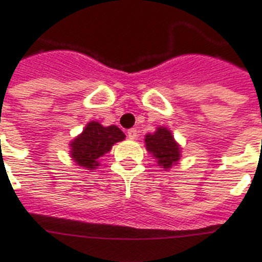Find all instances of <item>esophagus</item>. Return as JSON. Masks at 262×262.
<instances>
[{
  "label": "esophagus",
  "mask_w": 262,
  "mask_h": 262,
  "mask_svg": "<svg viewBox=\"0 0 262 262\" xmlns=\"http://www.w3.org/2000/svg\"><path fill=\"white\" fill-rule=\"evenodd\" d=\"M127 137H129L130 140L137 139V130H136L135 127H132V129H129V130H127Z\"/></svg>",
  "instance_id": "obj_1"
}]
</instances>
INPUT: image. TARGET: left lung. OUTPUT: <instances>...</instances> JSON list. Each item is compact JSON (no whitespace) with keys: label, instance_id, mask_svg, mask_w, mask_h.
I'll return each mask as SVG.
<instances>
[{"label":"left lung","instance_id":"left-lung-1","mask_svg":"<svg viewBox=\"0 0 262 262\" xmlns=\"http://www.w3.org/2000/svg\"><path fill=\"white\" fill-rule=\"evenodd\" d=\"M145 145L163 168H170L179 160V145L166 127H158L154 135L145 136Z\"/></svg>","mask_w":262,"mask_h":262}]
</instances>
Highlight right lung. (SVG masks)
<instances>
[{"instance_id":"obj_1","label":"right lung","mask_w":262,"mask_h":262,"mask_svg":"<svg viewBox=\"0 0 262 262\" xmlns=\"http://www.w3.org/2000/svg\"><path fill=\"white\" fill-rule=\"evenodd\" d=\"M123 139V132L115 125L104 127L94 121L88 123L83 133L72 141V158L79 166L92 170L99 166V158L110 151L113 144Z\"/></svg>"}]
</instances>
